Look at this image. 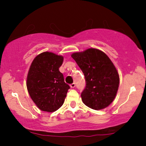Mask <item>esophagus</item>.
<instances>
[{
    "label": "esophagus",
    "instance_id": "1",
    "mask_svg": "<svg viewBox=\"0 0 146 146\" xmlns=\"http://www.w3.org/2000/svg\"><path fill=\"white\" fill-rule=\"evenodd\" d=\"M70 86H71V88H75V83H73V84H71V85H70Z\"/></svg>",
    "mask_w": 146,
    "mask_h": 146
}]
</instances>
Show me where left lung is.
<instances>
[{"mask_svg":"<svg viewBox=\"0 0 146 146\" xmlns=\"http://www.w3.org/2000/svg\"><path fill=\"white\" fill-rule=\"evenodd\" d=\"M71 57L85 77L86 86L81 93L84 104L97 110L108 106L119 84L118 72L110 58L103 51L92 48L73 53Z\"/></svg>","mask_w":146,"mask_h":146,"instance_id":"8db88e82","label":"left lung"}]
</instances>
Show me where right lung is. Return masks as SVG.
<instances>
[{
    "mask_svg": "<svg viewBox=\"0 0 146 146\" xmlns=\"http://www.w3.org/2000/svg\"><path fill=\"white\" fill-rule=\"evenodd\" d=\"M62 62V56L44 52L35 58L30 66L27 87L33 102L42 111L59 109L70 88L59 71Z\"/></svg>",
    "mask_w": 146,
    "mask_h": 146,
    "instance_id": "obj_1",
    "label": "right lung"
}]
</instances>
